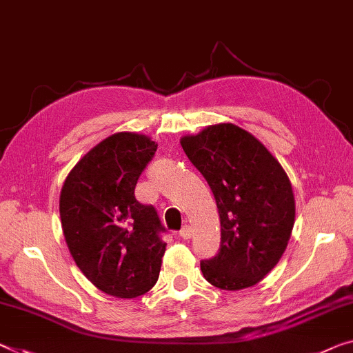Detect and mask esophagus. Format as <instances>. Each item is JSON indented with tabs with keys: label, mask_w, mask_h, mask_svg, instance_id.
<instances>
[{
	"label": "esophagus",
	"mask_w": 353,
	"mask_h": 353,
	"mask_svg": "<svg viewBox=\"0 0 353 353\" xmlns=\"http://www.w3.org/2000/svg\"><path fill=\"white\" fill-rule=\"evenodd\" d=\"M180 236L183 238V240H189V238L192 236V230H191V227H189V225H184L183 229L180 230Z\"/></svg>",
	"instance_id": "1"
}]
</instances>
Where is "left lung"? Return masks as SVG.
<instances>
[{"label":"left lung","instance_id":"obj_1","mask_svg":"<svg viewBox=\"0 0 353 353\" xmlns=\"http://www.w3.org/2000/svg\"><path fill=\"white\" fill-rule=\"evenodd\" d=\"M180 143L219 211L221 249L200 262L203 278L222 290L256 285L283 257L294 229L289 176L260 140L232 123L211 124Z\"/></svg>","mask_w":353,"mask_h":353}]
</instances>
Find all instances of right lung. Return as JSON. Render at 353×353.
I'll use <instances>...</instances> for the list:
<instances>
[{
    "label": "right lung",
    "mask_w": 353,
    "mask_h": 353,
    "mask_svg": "<svg viewBox=\"0 0 353 353\" xmlns=\"http://www.w3.org/2000/svg\"><path fill=\"white\" fill-rule=\"evenodd\" d=\"M156 150L148 135L113 134L74 165L61 188L59 216L70 256L107 295L140 296L159 278L164 227L154 207L134 195Z\"/></svg>",
    "instance_id": "right-lung-1"
}]
</instances>
